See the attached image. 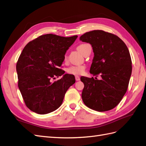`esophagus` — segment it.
<instances>
[{
    "label": "esophagus",
    "instance_id": "esophagus-1",
    "mask_svg": "<svg viewBox=\"0 0 146 146\" xmlns=\"http://www.w3.org/2000/svg\"><path fill=\"white\" fill-rule=\"evenodd\" d=\"M76 81H79L80 80V78L77 76H76Z\"/></svg>",
    "mask_w": 146,
    "mask_h": 146
}]
</instances>
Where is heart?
I'll return each mask as SVG.
<instances>
[{
	"label": "heart",
	"instance_id": "b5f03b06",
	"mask_svg": "<svg viewBox=\"0 0 146 146\" xmlns=\"http://www.w3.org/2000/svg\"><path fill=\"white\" fill-rule=\"evenodd\" d=\"M89 44H82L77 47V50L83 54V53L85 51V47ZM68 57L67 55H65L64 56V60L67 61ZM85 66L83 65H78V66H72L69 68L67 70V72L69 74H71L74 75H81L83 74L85 72Z\"/></svg>",
	"mask_w": 146,
	"mask_h": 146
}]
</instances>
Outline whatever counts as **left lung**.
<instances>
[{"instance_id": "left-lung-1", "label": "left lung", "mask_w": 146, "mask_h": 146, "mask_svg": "<svg viewBox=\"0 0 146 146\" xmlns=\"http://www.w3.org/2000/svg\"><path fill=\"white\" fill-rule=\"evenodd\" d=\"M80 39L91 44L93 49L90 73L102 77L101 80L81 77L83 102L98 111L112 110L121 101L129 86L132 70L129 50L121 38L104 30L86 32Z\"/></svg>"}]
</instances>
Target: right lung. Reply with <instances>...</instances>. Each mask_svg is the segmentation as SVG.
<instances>
[{
	"label": "right lung",
	"instance_id": "add662e5",
	"mask_svg": "<svg viewBox=\"0 0 146 146\" xmlns=\"http://www.w3.org/2000/svg\"><path fill=\"white\" fill-rule=\"evenodd\" d=\"M78 36L41 35L25 46L16 63L18 87L25 105L31 111L44 114L58 108L68 88L76 82L64 74L52 83V79L64 74L60 69L69 47Z\"/></svg>",
	"mask_w": 146,
	"mask_h": 146
}]
</instances>
